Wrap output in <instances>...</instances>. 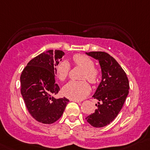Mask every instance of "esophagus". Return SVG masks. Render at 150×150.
<instances>
[{
	"label": "esophagus",
	"mask_w": 150,
	"mask_h": 150,
	"mask_svg": "<svg viewBox=\"0 0 150 150\" xmlns=\"http://www.w3.org/2000/svg\"><path fill=\"white\" fill-rule=\"evenodd\" d=\"M70 101H72V102H77V103H81L82 101L81 100H78V99H70Z\"/></svg>",
	"instance_id": "obj_1"
}]
</instances>
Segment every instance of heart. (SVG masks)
I'll use <instances>...</instances> for the list:
<instances>
[{"mask_svg":"<svg viewBox=\"0 0 150 150\" xmlns=\"http://www.w3.org/2000/svg\"><path fill=\"white\" fill-rule=\"evenodd\" d=\"M75 65L81 67L84 69L82 74L83 79H87L91 83H95L99 77V71L94 67V62L87 56L83 54H76L72 57ZM70 65L69 62L62 60L57 64L55 67L56 75L60 81L66 80L69 74ZM91 88L87 81H72L65 85L63 88L64 94L71 99L81 100L86 97L89 93Z\"/></svg>","mask_w":150,"mask_h":150,"instance_id":"1","label":"heart"}]
</instances>
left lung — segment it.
<instances>
[{"label":"left lung","instance_id":"left-lung-1","mask_svg":"<svg viewBox=\"0 0 150 150\" xmlns=\"http://www.w3.org/2000/svg\"><path fill=\"white\" fill-rule=\"evenodd\" d=\"M86 54L99 61L102 81L93 97L97 99V109L86 120L92 126L102 128L115 120L121 110L129 90V82L125 71L107 53L91 51Z\"/></svg>","mask_w":150,"mask_h":150}]
</instances>
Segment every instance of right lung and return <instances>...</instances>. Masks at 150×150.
<instances>
[{
    "label": "right lung",
    "mask_w": 150,
    "mask_h": 150,
    "mask_svg": "<svg viewBox=\"0 0 150 150\" xmlns=\"http://www.w3.org/2000/svg\"><path fill=\"white\" fill-rule=\"evenodd\" d=\"M64 53L48 50L30 60L20 77L21 93L32 117L44 124H51L61 117L69 99H55L60 90L55 83V67Z\"/></svg>",
    "instance_id": "right-lung-1"
}]
</instances>
